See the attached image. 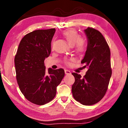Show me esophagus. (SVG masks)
Masks as SVG:
<instances>
[{
    "instance_id": "esophagus-1",
    "label": "esophagus",
    "mask_w": 128,
    "mask_h": 128,
    "mask_svg": "<svg viewBox=\"0 0 128 128\" xmlns=\"http://www.w3.org/2000/svg\"><path fill=\"white\" fill-rule=\"evenodd\" d=\"M64 71H65V73H66V74H67V75L70 74L71 73V72L69 70H66V69Z\"/></svg>"
}]
</instances>
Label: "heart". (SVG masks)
<instances>
[{
	"instance_id": "b5f03b06",
	"label": "heart",
	"mask_w": 128,
	"mask_h": 128,
	"mask_svg": "<svg viewBox=\"0 0 128 128\" xmlns=\"http://www.w3.org/2000/svg\"><path fill=\"white\" fill-rule=\"evenodd\" d=\"M62 35L66 38L67 41L71 45H74L75 50L80 53H83L86 50V44L85 40L80 38V36L76 30L73 29H68L62 32ZM53 47V42L52 43ZM73 58H66L64 60V63L66 66H70L72 62H74Z\"/></svg>"
}]
</instances>
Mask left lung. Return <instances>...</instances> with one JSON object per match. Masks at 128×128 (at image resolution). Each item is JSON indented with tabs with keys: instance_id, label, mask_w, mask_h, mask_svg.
<instances>
[{
	"instance_id": "1",
	"label": "left lung",
	"mask_w": 128,
	"mask_h": 128,
	"mask_svg": "<svg viewBox=\"0 0 128 128\" xmlns=\"http://www.w3.org/2000/svg\"><path fill=\"white\" fill-rule=\"evenodd\" d=\"M88 40L87 50L81 63L88 70L83 77L76 73L72 86L76 100L85 106L99 102L104 96L112 75L110 55L107 41L98 30L88 27L85 30Z\"/></svg>"
}]
</instances>
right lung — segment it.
Masks as SVG:
<instances>
[{"label":"right lung","instance_id":"1","mask_svg":"<svg viewBox=\"0 0 128 128\" xmlns=\"http://www.w3.org/2000/svg\"><path fill=\"white\" fill-rule=\"evenodd\" d=\"M55 29L36 30L24 36L14 58L16 80L25 98L44 105L55 98L56 87L64 77L63 69L46 70L44 61L51 51Z\"/></svg>","mask_w":128,"mask_h":128}]
</instances>
